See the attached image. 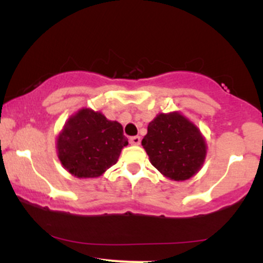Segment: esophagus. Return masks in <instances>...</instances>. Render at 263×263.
Here are the masks:
<instances>
[{"mask_svg":"<svg viewBox=\"0 0 263 263\" xmlns=\"http://www.w3.org/2000/svg\"><path fill=\"white\" fill-rule=\"evenodd\" d=\"M129 143H131L132 146H138V144L141 143V137H140V136H135V137H131V138H129Z\"/></svg>","mask_w":263,"mask_h":263,"instance_id":"esophagus-1","label":"esophagus"}]
</instances>
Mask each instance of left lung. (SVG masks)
Instances as JSON below:
<instances>
[{
	"label": "left lung",
	"instance_id": "1",
	"mask_svg": "<svg viewBox=\"0 0 263 263\" xmlns=\"http://www.w3.org/2000/svg\"><path fill=\"white\" fill-rule=\"evenodd\" d=\"M142 146L163 177L183 182L203 167L208 144L204 135L179 111L158 114L148 123Z\"/></svg>",
	"mask_w": 263,
	"mask_h": 263
}]
</instances>
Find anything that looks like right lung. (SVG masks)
<instances>
[{"instance_id":"obj_1","label":"right lung","mask_w":263,"mask_h":263,"mask_svg":"<svg viewBox=\"0 0 263 263\" xmlns=\"http://www.w3.org/2000/svg\"><path fill=\"white\" fill-rule=\"evenodd\" d=\"M128 140L122 125L101 111L83 107L66 120L57 136V155L65 171L83 179L99 178L119 161Z\"/></svg>"}]
</instances>
